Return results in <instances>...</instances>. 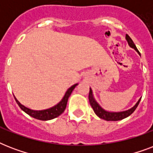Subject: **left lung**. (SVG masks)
<instances>
[{
  "instance_id": "1",
  "label": "left lung",
  "mask_w": 153,
  "mask_h": 153,
  "mask_svg": "<svg viewBox=\"0 0 153 153\" xmlns=\"http://www.w3.org/2000/svg\"><path fill=\"white\" fill-rule=\"evenodd\" d=\"M126 39H127V41H128V45L131 47V48H133L136 50V51H137L139 54V51L137 48V47L134 44L133 41L132 40L130 37L128 35L126 34ZM141 98L139 99V101L137 102V103L134 105V106L132 108V109H128V110H126V111H123V112H118V113H110V112H107L105 110L102 109V107L99 105L97 103L95 100H94V98L93 97V94H92V91H91V89L90 88V92H89V101H90V104H91V107L93 108L94 111L96 114L97 116H98L100 118L104 119L105 121H120V120H122V119L126 118L127 117H128L129 115L133 114V112L135 111V109H137V107L138 106V105L140 103V101Z\"/></svg>"
}]
</instances>
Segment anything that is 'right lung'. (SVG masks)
<instances>
[{
    "mask_svg": "<svg viewBox=\"0 0 153 153\" xmlns=\"http://www.w3.org/2000/svg\"><path fill=\"white\" fill-rule=\"evenodd\" d=\"M78 84H74L71 87H70L67 91L65 94L64 97L62 99V101L57 104L56 105H55L52 108H50V109H44V110H32V109H30L27 107H25V105H23L18 102L17 99L15 98V100L16 102V103L18 104V105L20 106V108L22 109L23 111H25L26 114H27L29 116L32 117L36 119H38V120H41V121H48V120H51L53 118H55L57 117L58 116H59L60 114H62L63 113V111L66 109V106H67V100H68V98L71 95V94L73 91L75 86H77Z\"/></svg>",
    "mask_w": 153,
    "mask_h": 153,
    "instance_id": "add662e5",
    "label": "right lung"
}]
</instances>
